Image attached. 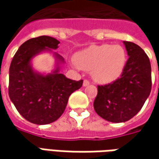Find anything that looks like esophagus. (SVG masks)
<instances>
[{
	"label": "esophagus",
	"mask_w": 159,
	"mask_h": 159,
	"mask_svg": "<svg viewBox=\"0 0 159 159\" xmlns=\"http://www.w3.org/2000/svg\"><path fill=\"white\" fill-rule=\"evenodd\" d=\"M89 84H90V82H89L88 80H85L83 81V86H84V87H87V86H89Z\"/></svg>",
	"instance_id": "obj_1"
}]
</instances>
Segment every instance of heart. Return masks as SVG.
I'll return each instance as SVG.
<instances>
[{
  "mask_svg": "<svg viewBox=\"0 0 159 159\" xmlns=\"http://www.w3.org/2000/svg\"><path fill=\"white\" fill-rule=\"evenodd\" d=\"M74 63L81 70H91L95 81L105 84L116 80L122 74L126 53L120 45H93L77 53Z\"/></svg>",
  "mask_w": 159,
  "mask_h": 159,
  "instance_id": "1",
  "label": "heart"
}]
</instances>
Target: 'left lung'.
Here are the masks:
<instances>
[{"label": "left lung", "mask_w": 159, "mask_h": 159, "mask_svg": "<svg viewBox=\"0 0 159 159\" xmlns=\"http://www.w3.org/2000/svg\"><path fill=\"white\" fill-rule=\"evenodd\" d=\"M128 59L120 78L97 86L94 101L95 112L110 122H125L137 114L151 91V66L143 49L124 41Z\"/></svg>", "instance_id": "left-lung-1"}]
</instances>
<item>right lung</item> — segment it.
Listing matches in <instances>:
<instances>
[{"mask_svg": "<svg viewBox=\"0 0 159 159\" xmlns=\"http://www.w3.org/2000/svg\"><path fill=\"white\" fill-rule=\"evenodd\" d=\"M60 42L49 36L26 40L16 52L9 66V95L17 111L27 121L46 125L64 113L69 96L80 89L83 80L67 79L57 68L51 74L41 75L31 66V59L41 51L57 49ZM56 57L64 59L56 54Z\"/></svg>", "mask_w": 159, "mask_h": 159, "instance_id": "right-lung-1", "label": "right lung"}]
</instances>
